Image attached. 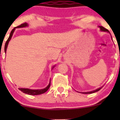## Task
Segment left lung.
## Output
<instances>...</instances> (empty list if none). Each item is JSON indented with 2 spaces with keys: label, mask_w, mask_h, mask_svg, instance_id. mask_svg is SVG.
<instances>
[{
  "label": "left lung",
  "mask_w": 120,
  "mask_h": 120,
  "mask_svg": "<svg viewBox=\"0 0 120 120\" xmlns=\"http://www.w3.org/2000/svg\"><path fill=\"white\" fill-rule=\"evenodd\" d=\"M99 27L100 28V30H101V31H105V32H109V34H110V33L109 31V30H107V29H106V28H104L103 26H99ZM101 88H102V87H100V88H98V89H96V90H93V91L88 92H82V94H93V93H95V92H96L99 91V90H100V89H101Z\"/></svg>",
  "instance_id": "1"
}]
</instances>
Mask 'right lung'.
Returning a JSON list of instances; mask_svg holds the SVG:
<instances>
[{
    "label": "right lung",
    "mask_w": 120,
    "mask_h": 120,
    "mask_svg": "<svg viewBox=\"0 0 120 120\" xmlns=\"http://www.w3.org/2000/svg\"><path fill=\"white\" fill-rule=\"evenodd\" d=\"M28 25V24L26 22L23 23V24H21V25H19V26H16V27L14 28L12 30V31H11L10 32V34L9 37H8V39L7 40L6 42L5 46H4V52H6L7 48H8V42H9V41H10L11 38L12 36H13V33H14V31H15V28H16L26 27V26H27ZM54 67V66H53L52 68H53ZM50 82H49V85H48L45 88H44V89H35H35H28V88H19V90H21V92H22L24 93V94H28V95H40V94H42L45 93L49 89V88H50Z\"/></svg>",
    "instance_id": "1"
}]
</instances>
